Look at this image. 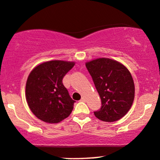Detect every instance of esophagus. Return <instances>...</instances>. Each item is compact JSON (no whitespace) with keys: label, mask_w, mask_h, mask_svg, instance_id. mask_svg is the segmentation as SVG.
Here are the masks:
<instances>
[{"label":"esophagus","mask_w":160,"mask_h":160,"mask_svg":"<svg viewBox=\"0 0 160 160\" xmlns=\"http://www.w3.org/2000/svg\"><path fill=\"white\" fill-rule=\"evenodd\" d=\"M80 101H82V102H84V101H86V98L85 97H82V98H81V100H80Z\"/></svg>","instance_id":"esophagus-1"}]
</instances>
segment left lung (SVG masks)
<instances>
[{
  "label": "left lung",
  "instance_id": "obj_1",
  "mask_svg": "<svg viewBox=\"0 0 160 160\" xmlns=\"http://www.w3.org/2000/svg\"><path fill=\"white\" fill-rule=\"evenodd\" d=\"M86 66L101 100V108L94 112L96 118L107 122L123 118L131 108L135 97L133 79L128 68L104 57L86 62Z\"/></svg>",
  "mask_w": 160,
  "mask_h": 160
}]
</instances>
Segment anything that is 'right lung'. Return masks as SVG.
Instances as JSON below:
<instances>
[{"mask_svg": "<svg viewBox=\"0 0 160 160\" xmlns=\"http://www.w3.org/2000/svg\"><path fill=\"white\" fill-rule=\"evenodd\" d=\"M74 62L51 60L40 63L29 74L25 96L29 108L44 122L57 124L69 116L74 101L62 83Z\"/></svg>", "mask_w": 160, "mask_h": 160, "instance_id": "right-lung-1", "label": "right lung"}]
</instances>
